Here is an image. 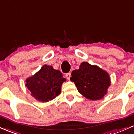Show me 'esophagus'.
<instances>
[{
    "label": "esophagus",
    "mask_w": 134,
    "mask_h": 134,
    "mask_svg": "<svg viewBox=\"0 0 134 134\" xmlns=\"http://www.w3.org/2000/svg\"><path fill=\"white\" fill-rule=\"evenodd\" d=\"M70 73H67V74H65V77H66V79H67V80H70Z\"/></svg>",
    "instance_id": "1"
}]
</instances>
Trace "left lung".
<instances>
[{
    "instance_id": "left-lung-1",
    "label": "left lung",
    "mask_w": 134,
    "mask_h": 134,
    "mask_svg": "<svg viewBox=\"0 0 134 134\" xmlns=\"http://www.w3.org/2000/svg\"><path fill=\"white\" fill-rule=\"evenodd\" d=\"M71 76L70 81L74 82L79 93L94 100L104 97L111 83L107 72L88 62L81 63L79 69L72 72Z\"/></svg>"
}]
</instances>
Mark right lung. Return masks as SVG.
Segmentation results:
<instances>
[{"label":"right lung","mask_w":134,"mask_h":134,"mask_svg":"<svg viewBox=\"0 0 134 134\" xmlns=\"http://www.w3.org/2000/svg\"><path fill=\"white\" fill-rule=\"evenodd\" d=\"M26 86L36 100L43 102L51 100L61 92V86L66 79L62 73L52 66L44 65L34 76L26 79Z\"/></svg>","instance_id":"1"}]
</instances>
